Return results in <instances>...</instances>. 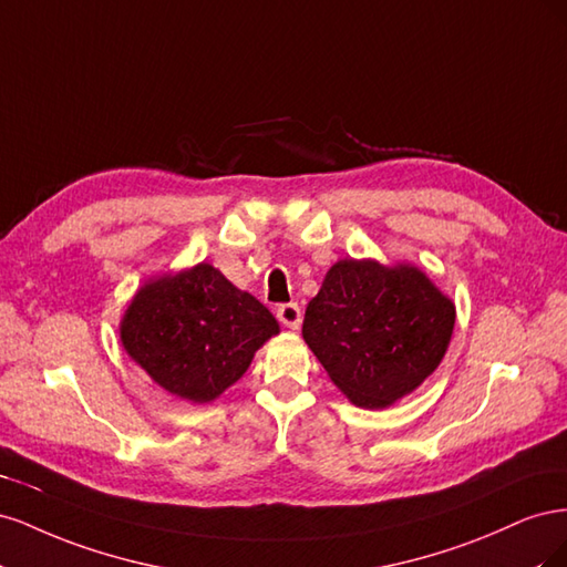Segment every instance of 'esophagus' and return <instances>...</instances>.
Here are the masks:
<instances>
[{
  "label": "esophagus",
  "mask_w": 567,
  "mask_h": 567,
  "mask_svg": "<svg viewBox=\"0 0 567 567\" xmlns=\"http://www.w3.org/2000/svg\"><path fill=\"white\" fill-rule=\"evenodd\" d=\"M277 317L284 326H288V329H298L300 321H302V312L298 302H284L277 307Z\"/></svg>",
  "instance_id": "34e87169"
}]
</instances>
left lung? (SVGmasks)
I'll return each instance as SVG.
<instances>
[{
	"instance_id": "left-lung-1",
	"label": "left lung",
	"mask_w": 567,
	"mask_h": 567,
	"mask_svg": "<svg viewBox=\"0 0 567 567\" xmlns=\"http://www.w3.org/2000/svg\"><path fill=\"white\" fill-rule=\"evenodd\" d=\"M454 317L416 267L340 260L307 305L302 338L357 406L381 409L437 369Z\"/></svg>"
}]
</instances>
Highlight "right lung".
<instances>
[{"mask_svg":"<svg viewBox=\"0 0 567 567\" xmlns=\"http://www.w3.org/2000/svg\"><path fill=\"white\" fill-rule=\"evenodd\" d=\"M274 333L279 323L267 307L205 262L144 286L120 326L134 362L188 402L234 385Z\"/></svg>","mask_w":567,"mask_h":567,"instance_id":"1","label":"right lung"}]
</instances>
